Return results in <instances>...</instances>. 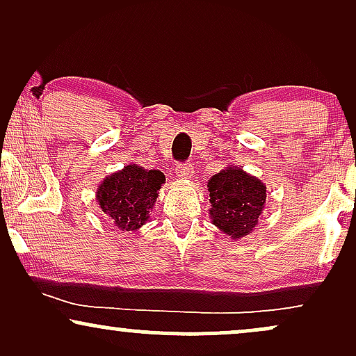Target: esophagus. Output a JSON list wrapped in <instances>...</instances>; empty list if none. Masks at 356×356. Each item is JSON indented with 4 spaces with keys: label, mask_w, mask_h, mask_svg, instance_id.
<instances>
[{
    "label": "esophagus",
    "mask_w": 356,
    "mask_h": 356,
    "mask_svg": "<svg viewBox=\"0 0 356 356\" xmlns=\"http://www.w3.org/2000/svg\"><path fill=\"white\" fill-rule=\"evenodd\" d=\"M175 173H177L178 178H183V179L191 178L193 165H189V163H178L177 168H175Z\"/></svg>",
    "instance_id": "34e87169"
}]
</instances>
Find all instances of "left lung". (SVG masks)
<instances>
[{
    "label": "left lung",
    "mask_w": 356,
    "mask_h": 356,
    "mask_svg": "<svg viewBox=\"0 0 356 356\" xmlns=\"http://www.w3.org/2000/svg\"><path fill=\"white\" fill-rule=\"evenodd\" d=\"M211 220L232 240H241L256 230L266 207L267 188L259 178L236 165H228L209 179Z\"/></svg>",
    "instance_id": "1"
}]
</instances>
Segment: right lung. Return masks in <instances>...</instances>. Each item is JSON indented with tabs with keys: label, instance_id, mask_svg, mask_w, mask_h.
<instances>
[{
	"label": "right lung",
	"instance_id": "1",
	"mask_svg": "<svg viewBox=\"0 0 356 356\" xmlns=\"http://www.w3.org/2000/svg\"><path fill=\"white\" fill-rule=\"evenodd\" d=\"M165 183L160 170H145L136 163L111 173L97 188V202L116 227L123 232H138L145 225Z\"/></svg>",
	"mask_w": 356,
	"mask_h": 356
}]
</instances>
